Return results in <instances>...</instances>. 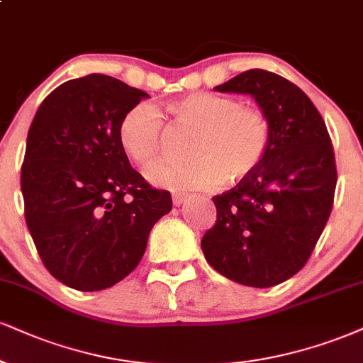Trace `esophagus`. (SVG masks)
I'll list each match as a JSON object with an SVG mask.
<instances>
[{
    "instance_id": "obj_1",
    "label": "esophagus",
    "mask_w": 363,
    "mask_h": 363,
    "mask_svg": "<svg viewBox=\"0 0 363 363\" xmlns=\"http://www.w3.org/2000/svg\"><path fill=\"white\" fill-rule=\"evenodd\" d=\"M185 200H186L185 194H173V203L177 205V207H180L182 203H185Z\"/></svg>"
}]
</instances>
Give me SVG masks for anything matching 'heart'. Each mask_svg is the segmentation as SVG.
Here are the masks:
<instances>
[{"mask_svg": "<svg viewBox=\"0 0 363 363\" xmlns=\"http://www.w3.org/2000/svg\"><path fill=\"white\" fill-rule=\"evenodd\" d=\"M174 123L194 128L180 163H158L147 178L172 189L212 190L223 182H239L254 173L269 147V124L256 109L210 92H194L169 102ZM118 136L131 158L145 167L158 158L163 118L150 102H140L121 119Z\"/></svg>", "mask_w": 363, "mask_h": 363, "instance_id": "obj_1", "label": "heart"}]
</instances>
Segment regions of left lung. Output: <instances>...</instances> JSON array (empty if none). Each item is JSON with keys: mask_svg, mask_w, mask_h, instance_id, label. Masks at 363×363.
<instances>
[{"mask_svg": "<svg viewBox=\"0 0 363 363\" xmlns=\"http://www.w3.org/2000/svg\"><path fill=\"white\" fill-rule=\"evenodd\" d=\"M216 91L257 102L269 124V147L256 172L212 199L217 222L205 232L202 250L222 276L271 288L305 266L332 213V140L310 97L281 75L250 69Z\"/></svg>", "mask_w": 363, "mask_h": 363, "instance_id": "left-lung-1", "label": "left lung"}]
</instances>
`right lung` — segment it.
<instances>
[{
  "label": "right lung",
  "instance_id": "obj_1",
  "mask_svg": "<svg viewBox=\"0 0 363 363\" xmlns=\"http://www.w3.org/2000/svg\"><path fill=\"white\" fill-rule=\"evenodd\" d=\"M146 97L91 74L52 91L31 121L21 167L26 225L45 267L69 288L124 279L172 210L169 191L147 185L119 143L121 119Z\"/></svg>",
  "mask_w": 363,
  "mask_h": 363
}]
</instances>
